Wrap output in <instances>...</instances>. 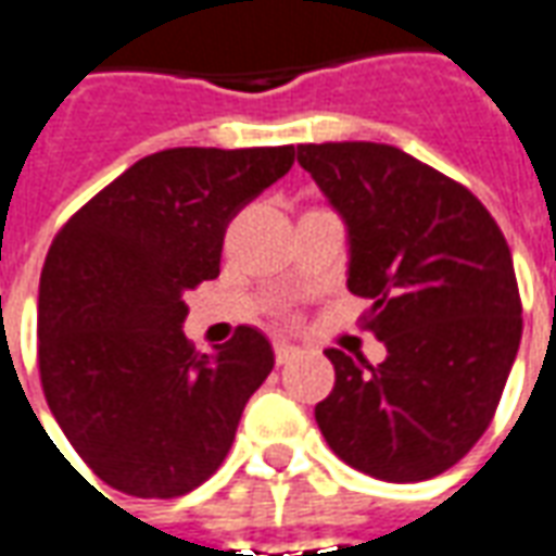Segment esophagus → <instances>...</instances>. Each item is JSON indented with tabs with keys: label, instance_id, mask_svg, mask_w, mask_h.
<instances>
[{
	"label": "esophagus",
	"instance_id": "obj_1",
	"mask_svg": "<svg viewBox=\"0 0 556 556\" xmlns=\"http://www.w3.org/2000/svg\"><path fill=\"white\" fill-rule=\"evenodd\" d=\"M300 354V348L290 342H275V359H278V366H285V363H290V359Z\"/></svg>",
	"mask_w": 556,
	"mask_h": 556
}]
</instances>
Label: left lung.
<instances>
[{
    "mask_svg": "<svg viewBox=\"0 0 556 556\" xmlns=\"http://www.w3.org/2000/svg\"><path fill=\"white\" fill-rule=\"evenodd\" d=\"M348 227V290L372 302L378 366L329 348L336 388L317 402L327 445L366 476L427 481L488 430L518 357L520 293L496 220L463 184L393 144H300Z\"/></svg>",
    "mask_w": 556,
    "mask_h": 556,
    "instance_id": "8db88e82",
    "label": "left lung"
}]
</instances>
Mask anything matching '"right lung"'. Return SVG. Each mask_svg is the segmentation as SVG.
I'll list each match as a JSON object with an SVG mask.
<instances>
[{
  "label": "right lung",
  "mask_w": 556,
  "mask_h": 556,
  "mask_svg": "<svg viewBox=\"0 0 556 556\" xmlns=\"http://www.w3.org/2000/svg\"><path fill=\"white\" fill-rule=\"evenodd\" d=\"M293 160V144L168 148L56 232L38 285L41 388L80 460L114 490L184 496L229 454L275 354L254 327L199 354L181 329L184 293L220 275L229 220Z\"/></svg>",
  "instance_id": "add662e5"
}]
</instances>
